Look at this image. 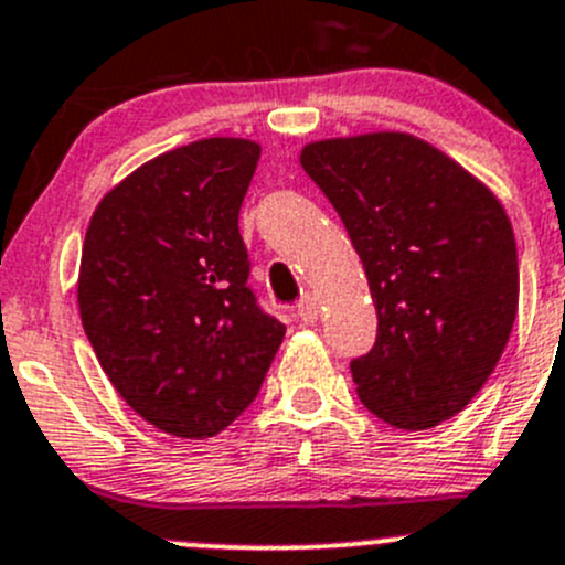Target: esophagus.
Segmentation results:
<instances>
[{
  "label": "esophagus",
  "mask_w": 565,
  "mask_h": 565,
  "mask_svg": "<svg viewBox=\"0 0 565 565\" xmlns=\"http://www.w3.org/2000/svg\"><path fill=\"white\" fill-rule=\"evenodd\" d=\"M318 315H320L318 298H315V295H303L298 303V318L303 320V323H315V320H318Z\"/></svg>",
  "instance_id": "obj_1"
}]
</instances>
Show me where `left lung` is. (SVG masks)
<instances>
[{
	"label": "left lung",
	"instance_id": "1",
	"mask_svg": "<svg viewBox=\"0 0 565 565\" xmlns=\"http://www.w3.org/2000/svg\"><path fill=\"white\" fill-rule=\"evenodd\" d=\"M300 163L345 223L379 318L356 393L395 429L471 404L513 331L519 253L499 198L429 141L398 130L309 141Z\"/></svg>",
	"mask_w": 565,
	"mask_h": 565
}]
</instances>
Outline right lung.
<instances>
[{
  "label": "right lung",
  "mask_w": 565,
  "mask_h": 565,
  "mask_svg": "<svg viewBox=\"0 0 565 565\" xmlns=\"http://www.w3.org/2000/svg\"><path fill=\"white\" fill-rule=\"evenodd\" d=\"M258 156L234 136L156 156L105 192L83 242L77 307L105 376L183 440L245 413L287 331L247 287L239 205Z\"/></svg>",
  "instance_id": "right-lung-1"
}]
</instances>
